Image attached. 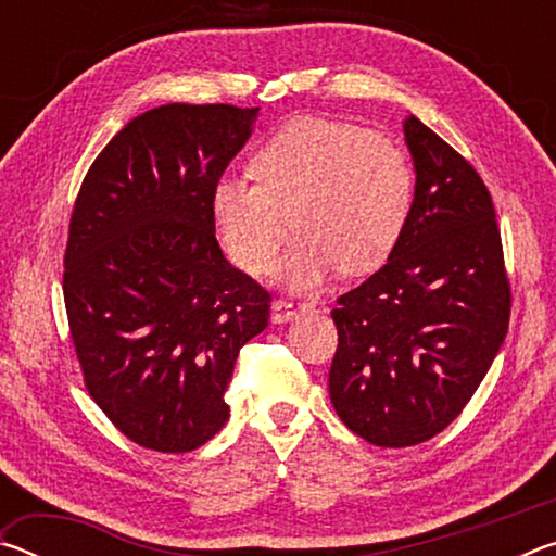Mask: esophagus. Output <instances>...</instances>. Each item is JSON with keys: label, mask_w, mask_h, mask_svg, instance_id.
I'll list each match as a JSON object with an SVG mask.
<instances>
[{"label": "esophagus", "mask_w": 556, "mask_h": 556, "mask_svg": "<svg viewBox=\"0 0 556 556\" xmlns=\"http://www.w3.org/2000/svg\"><path fill=\"white\" fill-rule=\"evenodd\" d=\"M306 304H296V301H287V299H275L271 301V321L275 324H287L291 318H296L301 312H304Z\"/></svg>", "instance_id": "1"}]
</instances>
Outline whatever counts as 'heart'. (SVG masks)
<instances>
[{
  "label": "heart",
  "instance_id": "1",
  "mask_svg": "<svg viewBox=\"0 0 556 556\" xmlns=\"http://www.w3.org/2000/svg\"><path fill=\"white\" fill-rule=\"evenodd\" d=\"M252 176H220L211 205L235 265L262 275L275 265L291 225L299 230L281 265L291 287L321 285L333 269L380 267L407 223L414 174L407 154L378 131L299 117L252 154Z\"/></svg>",
  "mask_w": 556,
  "mask_h": 556
}]
</instances>
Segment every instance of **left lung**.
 Returning a JSON list of instances; mask_svg holds the SVG:
<instances>
[{"instance_id": "8db88e82", "label": "left lung", "mask_w": 556, "mask_h": 556, "mask_svg": "<svg viewBox=\"0 0 556 556\" xmlns=\"http://www.w3.org/2000/svg\"><path fill=\"white\" fill-rule=\"evenodd\" d=\"M417 172L397 244L331 312L333 409L375 446L421 444L454 421L510 324L501 228L483 178L417 117L404 122Z\"/></svg>"}]
</instances>
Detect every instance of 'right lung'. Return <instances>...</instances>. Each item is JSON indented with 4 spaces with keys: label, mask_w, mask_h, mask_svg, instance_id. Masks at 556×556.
I'll return each instance as SVG.
<instances>
[{
    "label": "right lung",
    "mask_w": 556,
    "mask_h": 556,
    "mask_svg": "<svg viewBox=\"0 0 556 556\" xmlns=\"http://www.w3.org/2000/svg\"><path fill=\"white\" fill-rule=\"evenodd\" d=\"M257 112H144L98 154L73 205L63 299L83 380L122 434L162 454L225 427L240 348L269 321V291L223 257L211 205Z\"/></svg>",
    "instance_id": "obj_1"
}]
</instances>
